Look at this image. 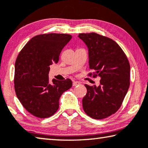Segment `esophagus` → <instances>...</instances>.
<instances>
[{
    "label": "esophagus",
    "instance_id": "34e87169",
    "mask_svg": "<svg viewBox=\"0 0 148 148\" xmlns=\"http://www.w3.org/2000/svg\"><path fill=\"white\" fill-rule=\"evenodd\" d=\"M80 82H73V86H78L80 85Z\"/></svg>",
    "mask_w": 148,
    "mask_h": 148
}]
</instances>
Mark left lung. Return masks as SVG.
<instances>
[{"instance_id":"obj_1","label":"left lung","mask_w":148,"mask_h":148,"mask_svg":"<svg viewBox=\"0 0 148 148\" xmlns=\"http://www.w3.org/2000/svg\"><path fill=\"white\" fill-rule=\"evenodd\" d=\"M78 37L88 49L90 69L95 70L93 77L101 78L99 86L85 84L84 111L93 119L107 118L118 111L127 93L130 64L121 47L109 37L95 33L79 34Z\"/></svg>"}]
</instances>
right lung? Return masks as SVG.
I'll use <instances>...</instances> for the list:
<instances>
[{
	"label": "right lung",
	"mask_w": 148,
	"mask_h": 148,
	"mask_svg": "<svg viewBox=\"0 0 148 148\" xmlns=\"http://www.w3.org/2000/svg\"><path fill=\"white\" fill-rule=\"evenodd\" d=\"M72 36L49 34L32 38L20 51L15 62L14 89L18 99L27 111L41 119L55 113L59 99L71 88L72 82L66 79L50 82V66L57 63L60 52Z\"/></svg>",
	"instance_id": "right-lung-1"
}]
</instances>
